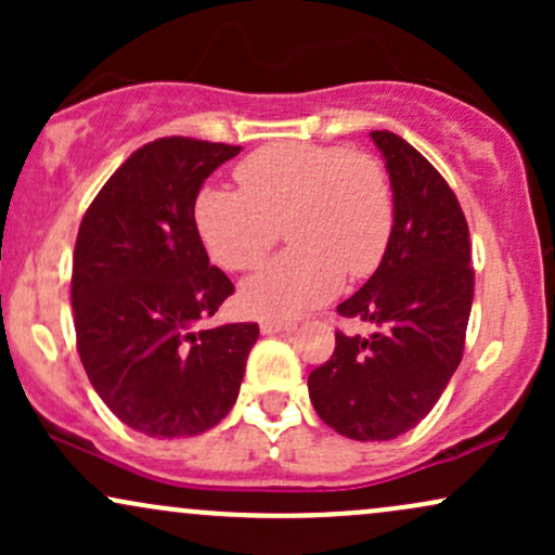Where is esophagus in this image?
I'll return each mask as SVG.
<instances>
[{
	"label": "esophagus",
	"instance_id": "esophagus-1",
	"mask_svg": "<svg viewBox=\"0 0 555 555\" xmlns=\"http://www.w3.org/2000/svg\"><path fill=\"white\" fill-rule=\"evenodd\" d=\"M295 328V323H286V321H276V318H266V321H260V331L263 334H279V331H292Z\"/></svg>",
	"mask_w": 555,
	"mask_h": 555
}]
</instances>
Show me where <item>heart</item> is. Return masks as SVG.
<instances>
[{"label":"heart","mask_w":555,"mask_h":555,"mask_svg":"<svg viewBox=\"0 0 555 555\" xmlns=\"http://www.w3.org/2000/svg\"><path fill=\"white\" fill-rule=\"evenodd\" d=\"M240 190L206 188L195 227L221 269L256 271L276 247L292 250L242 286L258 315L295 318L339 289L344 273L378 269L393 232V195L380 162L339 145H266L234 169Z\"/></svg>","instance_id":"b5f03b06"}]
</instances>
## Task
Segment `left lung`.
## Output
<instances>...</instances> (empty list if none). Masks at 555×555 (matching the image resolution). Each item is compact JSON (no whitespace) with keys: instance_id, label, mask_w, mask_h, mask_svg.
Segmentation results:
<instances>
[{"instance_id":"obj_1","label":"left lung","mask_w":555,"mask_h":555,"mask_svg":"<svg viewBox=\"0 0 555 555\" xmlns=\"http://www.w3.org/2000/svg\"><path fill=\"white\" fill-rule=\"evenodd\" d=\"M386 158L393 232L362 289L336 308L371 334L336 331L308 378L318 417L354 441H391L441 399L462 362L475 295L473 245L454 190L404 138L371 132Z\"/></svg>"}]
</instances>
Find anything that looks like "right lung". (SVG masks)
<instances>
[{
  "label": "right lung",
  "instance_id": "add662e5",
  "mask_svg": "<svg viewBox=\"0 0 555 555\" xmlns=\"http://www.w3.org/2000/svg\"><path fill=\"white\" fill-rule=\"evenodd\" d=\"M240 145L158 138L106 180L73 256L78 354L104 404L151 438L206 433L237 401L258 323L206 328L234 292L208 263L195 201Z\"/></svg>",
  "mask_w": 555,
  "mask_h": 555
}]
</instances>
